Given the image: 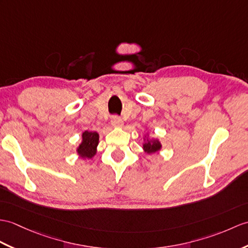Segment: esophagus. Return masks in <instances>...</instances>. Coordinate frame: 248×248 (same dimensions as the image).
<instances>
[{"mask_svg":"<svg viewBox=\"0 0 248 248\" xmlns=\"http://www.w3.org/2000/svg\"><path fill=\"white\" fill-rule=\"evenodd\" d=\"M111 124L113 126H123L124 122H123V119L120 118L119 116H113L112 119H111Z\"/></svg>","mask_w":248,"mask_h":248,"instance_id":"obj_1","label":"esophagus"}]
</instances>
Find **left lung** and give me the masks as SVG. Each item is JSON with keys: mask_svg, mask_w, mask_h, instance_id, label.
Wrapping results in <instances>:
<instances>
[{"mask_svg": "<svg viewBox=\"0 0 248 248\" xmlns=\"http://www.w3.org/2000/svg\"><path fill=\"white\" fill-rule=\"evenodd\" d=\"M143 150H145L146 153L148 154H153L158 152L160 149H162V143L158 140H149V138H146L145 142L142 145Z\"/></svg>", "mask_w": 248, "mask_h": 248, "instance_id": "8db88e82", "label": "left lung"}]
</instances>
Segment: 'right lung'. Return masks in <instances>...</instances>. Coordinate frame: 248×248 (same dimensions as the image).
<instances>
[{
    "instance_id": "1",
    "label": "right lung",
    "mask_w": 248,
    "mask_h": 248,
    "mask_svg": "<svg viewBox=\"0 0 248 248\" xmlns=\"http://www.w3.org/2000/svg\"><path fill=\"white\" fill-rule=\"evenodd\" d=\"M99 142V135L97 132L84 131L82 133V141L77 148V153L82 158H92L97 152V146Z\"/></svg>"
}]
</instances>
